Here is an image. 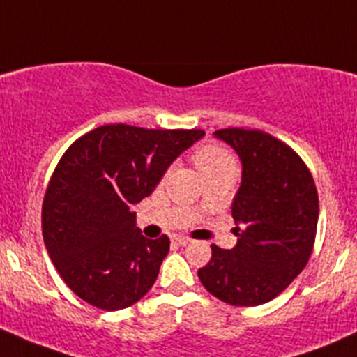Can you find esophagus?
I'll return each mask as SVG.
<instances>
[{"mask_svg": "<svg viewBox=\"0 0 357 357\" xmlns=\"http://www.w3.org/2000/svg\"><path fill=\"white\" fill-rule=\"evenodd\" d=\"M190 242H192V240H190L188 236H176V238H174V243H176V245H179V247L188 245Z\"/></svg>", "mask_w": 357, "mask_h": 357, "instance_id": "34e87169", "label": "esophagus"}]
</instances>
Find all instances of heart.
Masks as SVG:
<instances>
[{
    "label": "heart",
    "instance_id": "b5f03b06",
    "mask_svg": "<svg viewBox=\"0 0 357 357\" xmlns=\"http://www.w3.org/2000/svg\"><path fill=\"white\" fill-rule=\"evenodd\" d=\"M193 160H195L197 167L200 169L204 178L212 174H221V172H231V174H236V171H238L235 157H233L228 150L215 145L202 146V149L195 152Z\"/></svg>",
    "mask_w": 357,
    "mask_h": 357
}]
</instances>
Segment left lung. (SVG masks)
I'll return each mask as SVG.
<instances>
[{
	"mask_svg": "<svg viewBox=\"0 0 357 357\" xmlns=\"http://www.w3.org/2000/svg\"><path fill=\"white\" fill-rule=\"evenodd\" d=\"M214 136L242 162V185L231 204L238 242L231 250L212 245L199 278L226 304H266L311 257L319 215L314 179L302 158L268 132L228 128Z\"/></svg>",
	"mask_w": 357,
	"mask_h": 357,
	"instance_id": "8db88e82",
	"label": "left lung"
}]
</instances>
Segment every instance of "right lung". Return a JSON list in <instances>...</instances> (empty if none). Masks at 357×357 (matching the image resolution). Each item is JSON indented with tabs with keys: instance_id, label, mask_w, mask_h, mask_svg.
<instances>
[{
	"instance_id": "add662e5",
	"label": "right lung",
	"mask_w": 357,
	"mask_h": 357,
	"mask_svg": "<svg viewBox=\"0 0 357 357\" xmlns=\"http://www.w3.org/2000/svg\"><path fill=\"white\" fill-rule=\"evenodd\" d=\"M204 136L202 129L107 124L68 146L50 179L41 225L50 259L77 297L119 311L152 289L169 238H145L135 205Z\"/></svg>"
}]
</instances>
